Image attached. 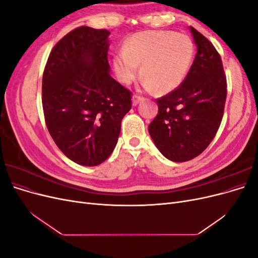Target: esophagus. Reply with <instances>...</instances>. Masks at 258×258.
Here are the masks:
<instances>
[{"label": "esophagus", "mask_w": 258, "mask_h": 258, "mask_svg": "<svg viewBox=\"0 0 258 258\" xmlns=\"http://www.w3.org/2000/svg\"><path fill=\"white\" fill-rule=\"evenodd\" d=\"M144 98L141 97V96H138V95H134V97H132V104H134L135 106L139 104V102H141V101H143Z\"/></svg>", "instance_id": "esophagus-1"}]
</instances>
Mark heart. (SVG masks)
<instances>
[{"mask_svg":"<svg viewBox=\"0 0 258 258\" xmlns=\"http://www.w3.org/2000/svg\"><path fill=\"white\" fill-rule=\"evenodd\" d=\"M194 56L189 36L173 31H144L132 35L124 50L116 54L114 70L119 81L130 84L142 64L144 86L169 92L182 84Z\"/></svg>","mask_w":258,"mask_h":258,"instance_id":"heart-1","label":"heart"}]
</instances>
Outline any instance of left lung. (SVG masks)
<instances>
[{
    "mask_svg": "<svg viewBox=\"0 0 258 258\" xmlns=\"http://www.w3.org/2000/svg\"><path fill=\"white\" fill-rule=\"evenodd\" d=\"M197 53L184 82L157 99L158 114L148 132L171 161L191 160L212 142L223 118L227 83L220 53L190 27Z\"/></svg>",
    "mask_w": 258,
    "mask_h": 258,
    "instance_id": "obj_1",
    "label": "left lung"
}]
</instances>
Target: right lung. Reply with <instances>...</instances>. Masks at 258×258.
<instances>
[{
    "mask_svg": "<svg viewBox=\"0 0 258 258\" xmlns=\"http://www.w3.org/2000/svg\"><path fill=\"white\" fill-rule=\"evenodd\" d=\"M108 35L76 28L54 45L43 74L46 126L59 150L82 166L110 157L131 108V92L110 75Z\"/></svg>",
    "mask_w": 258,
    "mask_h": 258,
    "instance_id": "add662e5",
    "label": "right lung"
}]
</instances>
